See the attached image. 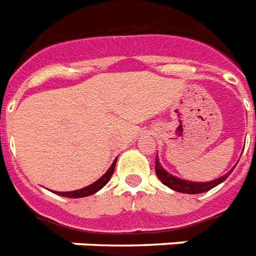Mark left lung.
I'll use <instances>...</instances> for the list:
<instances>
[{"label":"left lung","instance_id":"1","mask_svg":"<svg viewBox=\"0 0 256 256\" xmlns=\"http://www.w3.org/2000/svg\"><path fill=\"white\" fill-rule=\"evenodd\" d=\"M154 166H156V175L157 178L162 180V184H166L172 190L178 191V192H186V194H200V192H205V191L212 190L213 187H216L220 183L222 182L230 175V172H228L226 175L221 176L218 179H216L213 182H206V183H196V182H187V180H182V179H178L175 176L170 175L168 172L160 166L158 162V158L156 157V162H154Z\"/></svg>","mask_w":256,"mask_h":256}]
</instances>
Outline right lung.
Segmentation results:
<instances>
[{"instance_id": "right-lung-1", "label": "right lung", "mask_w": 256, "mask_h": 256, "mask_svg": "<svg viewBox=\"0 0 256 256\" xmlns=\"http://www.w3.org/2000/svg\"><path fill=\"white\" fill-rule=\"evenodd\" d=\"M115 162L116 160L112 162V166H110V170L106 174H104L102 178H100L99 180L94 182V184H90V186L85 187V188H81V190H76V191H69V192H56V194H60L62 196H66V198H82V196H88L94 194L96 191H99L102 187H104L107 183H108L110 178L112 176L114 170H115Z\"/></svg>"}]
</instances>
